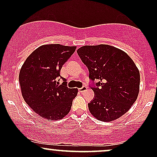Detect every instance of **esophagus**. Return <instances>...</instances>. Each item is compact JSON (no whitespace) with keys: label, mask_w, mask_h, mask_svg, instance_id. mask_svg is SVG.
Listing matches in <instances>:
<instances>
[{"label":"esophagus","mask_w":157,"mask_h":157,"mask_svg":"<svg viewBox=\"0 0 157 157\" xmlns=\"http://www.w3.org/2000/svg\"><path fill=\"white\" fill-rule=\"evenodd\" d=\"M86 89H87V86H82L81 88H80V89H79V91H80V92H83V91H86Z\"/></svg>","instance_id":"34e87169"}]
</instances>
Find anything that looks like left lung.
Segmentation results:
<instances>
[{"instance_id": "left-lung-1", "label": "left lung", "mask_w": 157, "mask_h": 157, "mask_svg": "<svg viewBox=\"0 0 157 157\" xmlns=\"http://www.w3.org/2000/svg\"><path fill=\"white\" fill-rule=\"evenodd\" d=\"M77 54L97 83L92 87L95 98L88 104L99 121H112L129 110L137 99L140 73L133 60L121 49L109 45H85Z\"/></svg>"}]
</instances>
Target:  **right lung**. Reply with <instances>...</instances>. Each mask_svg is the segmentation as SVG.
<instances>
[{
	"label": "right lung",
	"instance_id": "add662e5",
	"mask_svg": "<svg viewBox=\"0 0 157 157\" xmlns=\"http://www.w3.org/2000/svg\"><path fill=\"white\" fill-rule=\"evenodd\" d=\"M76 48L60 44L42 45L26 58L20 69L22 96L30 108L42 118L56 121L71 110L78 90L67 87V80L60 75V71ZM59 76L63 80L61 85L57 82Z\"/></svg>",
	"mask_w": 157,
	"mask_h": 157
}]
</instances>
